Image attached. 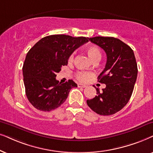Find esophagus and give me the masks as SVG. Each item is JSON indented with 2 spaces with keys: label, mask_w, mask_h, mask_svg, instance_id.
<instances>
[{
  "label": "esophagus",
  "mask_w": 153,
  "mask_h": 153,
  "mask_svg": "<svg viewBox=\"0 0 153 153\" xmlns=\"http://www.w3.org/2000/svg\"><path fill=\"white\" fill-rule=\"evenodd\" d=\"M78 87H82V88H84V87H86V85H83V84H80V83H79V84H78Z\"/></svg>",
  "instance_id": "obj_1"
}]
</instances>
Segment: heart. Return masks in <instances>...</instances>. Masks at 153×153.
<instances>
[{
    "mask_svg": "<svg viewBox=\"0 0 153 153\" xmlns=\"http://www.w3.org/2000/svg\"><path fill=\"white\" fill-rule=\"evenodd\" d=\"M86 52L87 53V55L89 56V57L91 59V60L92 61V62L95 59L100 60V59L101 57V52L98 47L94 46V45L89 46L87 48ZM73 57H74V53H72V54L70 55V56H69V59H68L69 62H73ZM91 75H92V73L90 72L80 71V72L77 73L76 76H77V78H78L79 80L85 82V81L88 80Z\"/></svg>",
    "mask_w": 153,
    "mask_h": 153,
    "instance_id": "obj_1",
    "label": "heart"
}]
</instances>
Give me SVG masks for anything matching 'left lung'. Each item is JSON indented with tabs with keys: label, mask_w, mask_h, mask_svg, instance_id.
I'll use <instances>...</instances> for the list:
<instances>
[{
	"label": "left lung",
	"mask_w": 153,
	"mask_h": 153,
	"mask_svg": "<svg viewBox=\"0 0 153 153\" xmlns=\"http://www.w3.org/2000/svg\"><path fill=\"white\" fill-rule=\"evenodd\" d=\"M89 40L106 53L105 68L98 77V81L106 87L101 91L97 88V95L87 103L99 115H113L125 106L133 92L138 73L134 51L113 37L97 36Z\"/></svg>",
	"instance_id": "left-lung-1"
}]
</instances>
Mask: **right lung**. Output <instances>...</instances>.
<instances>
[{
    "instance_id": "add662e5",
    "label": "right lung",
    "mask_w": 153,
    "mask_h": 153,
    "mask_svg": "<svg viewBox=\"0 0 153 153\" xmlns=\"http://www.w3.org/2000/svg\"><path fill=\"white\" fill-rule=\"evenodd\" d=\"M88 39L52 35L42 38L30 49L22 70L26 95L33 106L45 112L57 108L66 101L71 89L78 87L72 80L62 84L56 80V73L68 64L74 50Z\"/></svg>"
}]
</instances>
